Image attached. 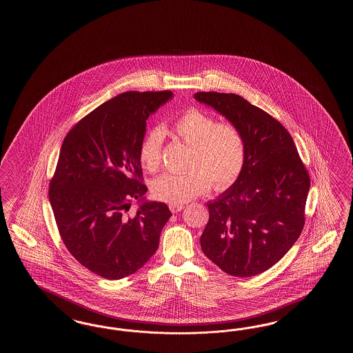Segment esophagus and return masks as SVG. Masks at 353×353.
Here are the masks:
<instances>
[{
    "label": "esophagus",
    "mask_w": 353,
    "mask_h": 353,
    "mask_svg": "<svg viewBox=\"0 0 353 353\" xmlns=\"http://www.w3.org/2000/svg\"><path fill=\"white\" fill-rule=\"evenodd\" d=\"M169 208L173 213H178L180 210H184V204H170Z\"/></svg>",
    "instance_id": "34e87169"
}]
</instances>
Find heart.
Masks as SVG:
<instances>
[{
    "label": "heart",
    "mask_w": 353,
    "mask_h": 353,
    "mask_svg": "<svg viewBox=\"0 0 353 353\" xmlns=\"http://www.w3.org/2000/svg\"><path fill=\"white\" fill-rule=\"evenodd\" d=\"M173 134L190 146L188 172L164 173L151 181V194L161 202L183 204L213 187L223 190L239 179L246 161V143L232 123L190 108L173 123ZM163 131L152 128L139 149L143 169L157 172L161 164Z\"/></svg>",
    "instance_id": "b5f03b06"
}]
</instances>
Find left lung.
I'll list each match as a JSON object with an SVG mask.
<instances>
[{"instance_id": "obj_1", "label": "left lung", "mask_w": 353, "mask_h": 353, "mask_svg": "<svg viewBox=\"0 0 353 353\" xmlns=\"http://www.w3.org/2000/svg\"><path fill=\"white\" fill-rule=\"evenodd\" d=\"M194 98L225 116L246 143L239 179L207 203L203 252L228 275L255 276L281 260L299 239L309 174L293 137L269 113L234 93L198 92Z\"/></svg>"}]
</instances>
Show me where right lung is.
<instances>
[{"label":"right lung","mask_w":353,"mask_h":353,"mask_svg":"<svg viewBox=\"0 0 353 353\" xmlns=\"http://www.w3.org/2000/svg\"><path fill=\"white\" fill-rule=\"evenodd\" d=\"M172 97L170 90L121 93L84 116L60 148L49 184L60 237L102 278L119 280L143 268L172 216L165 203L145 201L139 159L146 120ZM135 199L141 207L130 216Z\"/></svg>","instance_id":"add662e5"}]
</instances>
